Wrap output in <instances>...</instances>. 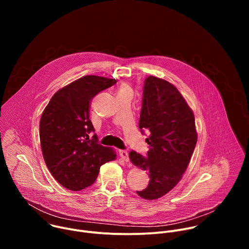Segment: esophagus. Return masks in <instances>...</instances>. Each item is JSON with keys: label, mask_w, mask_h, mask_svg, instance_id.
<instances>
[{"label": "esophagus", "mask_w": 249, "mask_h": 249, "mask_svg": "<svg viewBox=\"0 0 249 249\" xmlns=\"http://www.w3.org/2000/svg\"><path fill=\"white\" fill-rule=\"evenodd\" d=\"M119 154H120V157L123 159L124 161H126V162L129 161V154H128V152L126 150H121L119 152Z\"/></svg>", "instance_id": "esophagus-1"}]
</instances>
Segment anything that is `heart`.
Segmentation results:
<instances>
[{"label": "heart", "mask_w": 249, "mask_h": 249, "mask_svg": "<svg viewBox=\"0 0 249 249\" xmlns=\"http://www.w3.org/2000/svg\"><path fill=\"white\" fill-rule=\"evenodd\" d=\"M123 89H130V88H129L127 85H124V86L121 88L120 90H123Z\"/></svg>", "instance_id": "1"}]
</instances>
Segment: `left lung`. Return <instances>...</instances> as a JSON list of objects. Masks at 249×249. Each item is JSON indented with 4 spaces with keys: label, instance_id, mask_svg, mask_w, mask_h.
<instances>
[{
    "label": "left lung",
    "instance_id": "8db88e82",
    "mask_svg": "<svg viewBox=\"0 0 249 249\" xmlns=\"http://www.w3.org/2000/svg\"><path fill=\"white\" fill-rule=\"evenodd\" d=\"M139 128L150 131L146 142L148 157L135 151L133 164L147 170L148 187L137 194L156 200L168 193L181 179L197 143L195 118L184 97L165 80L150 76L145 80Z\"/></svg>",
    "mask_w": 249,
    "mask_h": 249
}]
</instances>
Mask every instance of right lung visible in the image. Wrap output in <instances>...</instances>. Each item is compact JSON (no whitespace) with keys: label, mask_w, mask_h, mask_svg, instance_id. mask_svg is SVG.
<instances>
[{"label":"right lung","mask_w":249,"mask_h":249,"mask_svg":"<svg viewBox=\"0 0 249 249\" xmlns=\"http://www.w3.org/2000/svg\"><path fill=\"white\" fill-rule=\"evenodd\" d=\"M116 83L115 79L85 76L59 89L45 107L39 136L45 163L65 188L80 191L96 179L100 166L116 159L115 152L97 142L89 120L90 100Z\"/></svg>","instance_id":"obj_1"}]
</instances>
